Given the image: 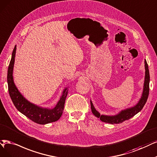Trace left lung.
Masks as SVG:
<instances>
[{
	"label": "left lung",
	"mask_w": 157,
	"mask_h": 157,
	"mask_svg": "<svg viewBox=\"0 0 157 157\" xmlns=\"http://www.w3.org/2000/svg\"><path fill=\"white\" fill-rule=\"evenodd\" d=\"M145 69H146V75H145V81H144V89L142 95L139 100L138 103L134 107L127 109L125 110H123L120 113L115 116H106V115H100V114L98 113L95 109L93 104L90 101V107L92 113L97 118H100V119L103 121V122L109 123L111 124H117L124 122L125 120H128L131 118L133 117L135 114L138 113L140 112L144 106L146 104L147 98L149 96V72L148 65L146 60H145Z\"/></svg>",
	"instance_id": "1"
}]
</instances>
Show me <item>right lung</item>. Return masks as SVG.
Segmentation results:
<instances>
[{"label": "right lung", "mask_w": 157, "mask_h": 157, "mask_svg": "<svg viewBox=\"0 0 157 157\" xmlns=\"http://www.w3.org/2000/svg\"><path fill=\"white\" fill-rule=\"evenodd\" d=\"M16 53V45L12 52V56L8 70L7 81L9 94L14 105L22 114L32 121L39 124H46L56 121L60 118L64 110V105L68 94L67 88L65 89L59 101L54 109H46L38 107L28 101L22 96L13 82V70Z\"/></svg>", "instance_id": "1"}]
</instances>
